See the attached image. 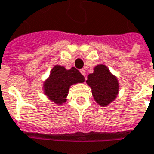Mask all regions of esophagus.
<instances>
[{"label":"esophagus","mask_w":154,"mask_h":154,"mask_svg":"<svg viewBox=\"0 0 154 154\" xmlns=\"http://www.w3.org/2000/svg\"><path fill=\"white\" fill-rule=\"evenodd\" d=\"M80 72L82 73V75H83V76H86V72H85L84 69H81L80 70Z\"/></svg>","instance_id":"1"}]
</instances>
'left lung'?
<instances>
[{
	"instance_id": "left-lung-1",
	"label": "left lung",
	"mask_w": 154,
	"mask_h": 154,
	"mask_svg": "<svg viewBox=\"0 0 154 154\" xmlns=\"http://www.w3.org/2000/svg\"><path fill=\"white\" fill-rule=\"evenodd\" d=\"M86 82L92 88V96L96 103L102 107H107L112 103L118 94V78L103 64L97 65L93 68V73L88 75Z\"/></svg>"
}]
</instances>
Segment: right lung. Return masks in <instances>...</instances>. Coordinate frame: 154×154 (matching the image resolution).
<instances>
[{
    "mask_svg": "<svg viewBox=\"0 0 154 154\" xmlns=\"http://www.w3.org/2000/svg\"><path fill=\"white\" fill-rule=\"evenodd\" d=\"M84 81V77L75 67L67 70L64 66L55 65L44 82V94L57 105H62L66 101L70 87Z\"/></svg>",
    "mask_w": 154,
    "mask_h": 154,
    "instance_id": "add662e5",
    "label": "right lung"
}]
</instances>
